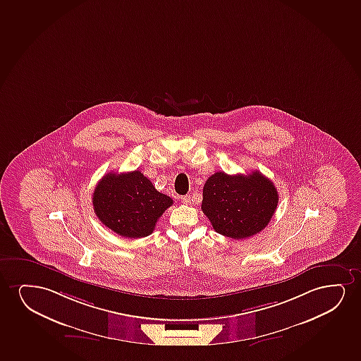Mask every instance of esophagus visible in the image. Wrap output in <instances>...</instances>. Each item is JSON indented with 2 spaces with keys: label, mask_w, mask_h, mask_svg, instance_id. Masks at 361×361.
<instances>
[{
  "label": "esophagus",
  "mask_w": 361,
  "mask_h": 361,
  "mask_svg": "<svg viewBox=\"0 0 361 361\" xmlns=\"http://www.w3.org/2000/svg\"><path fill=\"white\" fill-rule=\"evenodd\" d=\"M191 201H192L191 196H188V195L186 196H181V202L185 203V204H191Z\"/></svg>",
  "instance_id": "1"
}]
</instances>
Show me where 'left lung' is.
<instances>
[{"mask_svg": "<svg viewBox=\"0 0 361 361\" xmlns=\"http://www.w3.org/2000/svg\"><path fill=\"white\" fill-rule=\"evenodd\" d=\"M278 191L259 171L213 173L203 186L202 212L216 233L246 239L267 226L278 204Z\"/></svg>", "mask_w": 361, "mask_h": 361, "instance_id": "8db88e82", "label": "left lung"}]
</instances>
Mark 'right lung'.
Returning <instances> with one entry per match:
<instances>
[{
    "instance_id": "right-lung-1",
    "label": "right lung",
    "mask_w": 361,
    "mask_h": 361,
    "mask_svg": "<svg viewBox=\"0 0 361 361\" xmlns=\"http://www.w3.org/2000/svg\"><path fill=\"white\" fill-rule=\"evenodd\" d=\"M173 200L155 190L140 170L109 173L95 186L93 207L99 220L109 229L128 239L145 238Z\"/></svg>"
}]
</instances>
